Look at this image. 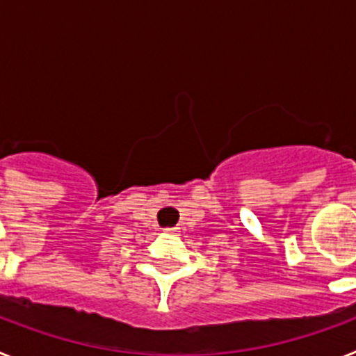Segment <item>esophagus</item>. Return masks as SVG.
Listing matches in <instances>:
<instances>
[{
  "mask_svg": "<svg viewBox=\"0 0 356 356\" xmlns=\"http://www.w3.org/2000/svg\"><path fill=\"white\" fill-rule=\"evenodd\" d=\"M163 232H165V234H176L178 228H163Z\"/></svg>",
  "mask_w": 356,
  "mask_h": 356,
  "instance_id": "obj_1",
  "label": "esophagus"
}]
</instances>
